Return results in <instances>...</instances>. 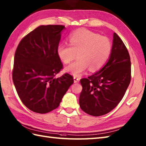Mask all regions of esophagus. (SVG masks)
<instances>
[{"instance_id": "1", "label": "esophagus", "mask_w": 146, "mask_h": 146, "mask_svg": "<svg viewBox=\"0 0 146 146\" xmlns=\"http://www.w3.org/2000/svg\"><path fill=\"white\" fill-rule=\"evenodd\" d=\"M79 77H74V83H77L79 81Z\"/></svg>"}]
</instances>
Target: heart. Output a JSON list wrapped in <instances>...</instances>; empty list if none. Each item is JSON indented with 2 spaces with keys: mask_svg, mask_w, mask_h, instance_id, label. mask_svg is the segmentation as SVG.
<instances>
[{
  "mask_svg": "<svg viewBox=\"0 0 146 146\" xmlns=\"http://www.w3.org/2000/svg\"><path fill=\"white\" fill-rule=\"evenodd\" d=\"M69 41V45H59L57 53L64 64L70 63L77 54L78 59L65 69L74 76L82 75L87 67L91 72L101 69L111 52L112 46L108 38L87 29H79L73 32Z\"/></svg>",
  "mask_w": 146,
  "mask_h": 146,
  "instance_id": "obj_1",
  "label": "heart"
}]
</instances>
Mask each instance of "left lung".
Here are the masks:
<instances>
[{"instance_id":"1","label":"left lung","mask_w":146,"mask_h":146,"mask_svg":"<svg viewBox=\"0 0 146 146\" xmlns=\"http://www.w3.org/2000/svg\"><path fill=\"white\" fill-rule=\"evenodd\" d=\"M131 67L127 48L114 32L108 62L98 72L80 80L82 86L79 97L80 109L93 116L103 115L114 109L130 84Z\"/></svg>"}]
</instances>
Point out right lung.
<instances>
[{"label":"right lung","instance_id":"obj_1","mask_svg":"<svg viewBox=\"0 0 146 146\" xmlns=\"http://www.w3.org/2000/svg\"><path fill=\"white\" fill-rule=\"evenodd\" d=\"M65 29L62 25H40L22 38L16 49L12 79L22 103L39 114L59 107L63 96L74 83L63 69L57 48Z\"/></svg>","mask_w":146,"mask_h":146}]
</instances>
